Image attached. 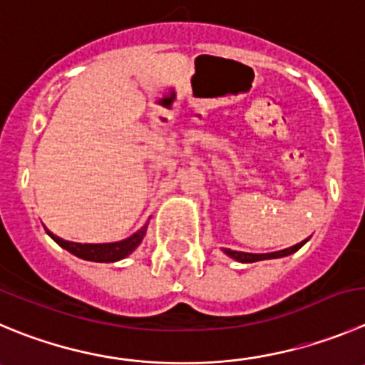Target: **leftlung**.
Wrapping results in <instances>:
<instances>
[{
  "instance_id": "1",
  "label": "left lung",
  "mask_w": 365,
  "mask_h": 365,
  "mask_svg": "<svg viewBox=\"0 0 365 365\" xmlns=\"http://www.w3.org/2000/svg\"><path fill=\"white\" fill-rule=\"evenodd\" d=\"M308 240L301 241V243L294 245L290 248H284V250H277V252H268V254H248V252H237V250H230V248H221L225 254L232 257L234 261H240V263H255V261H264V259H279V257H286V255H292L294 252H297L302 245L306 243Z\"/></svg>"
}]
</instances>
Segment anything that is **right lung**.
Here are the masks:
<instances>
[{
    "mask_svg": "<svg viewBox=\"0 0 365 365\" xmlns=\"http://www.w3.org/2000/svg\"><path fill=\"white\" fill-rule=\"evenodd\" d=\"M145 230H148V223H145L140 230H136L133 236L125 237V240L122 241H115V243H84V245L61 240L59 236L52 234L50 230H46V234H48V236L52 237L59 247H63L64 250L77 255V257H81V259L95 261V263H115V261H120L124 259V257H128V255L142 243V240H144L145 236Z\"/></svg>",
    "mask_w": 365,
    "mask_h": 365,
    "instance_id": "add662e5",
    "label": "right lung"
}]
</instances>
